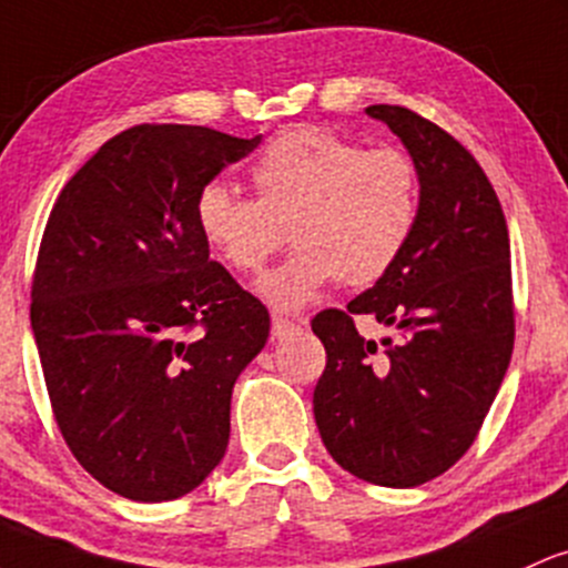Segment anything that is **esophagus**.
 Masks as SVG:
<instances>
[{"instance_id":"1","label":"esophagus","mask_w":568,"mask_h":568,"mask_svg":"<svg viewBox=\"0 0 568 568\" xmlns=\"http://www.w3.org/2000/svg\"><path fill=\"white\" fill-rule=\"evenodd\" d=\"M298 326L296 321H291V317H283V315H272V336L277 339V336H285L288 332H294Z\"/></svg>"}]
</instances>
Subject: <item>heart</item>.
Instances as JSON below:
<instances>
[{
	"mask_svg": "<svg viewBox=\"0 0 568 568\" xmlns=\"http://www.w3.org/2000/svg\"><path fill=\"white\" fill-rule=\"evenodd\" d=\"M255 199L221 183L199 191L193 213L207 245L234 272H258L283 247L296 251L261 277L258 291L296 310L336 277L366 285L396 264L420 213V170L394 145L364 148L317 126L277 134L251 166Z\"/></svg>",
	"mask_w": 568,
	"mask_h": 568,
	"instance_id": "1",
	"label": "heart"
}]
</instances>
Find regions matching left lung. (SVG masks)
I'll list each match as a JSON object with an SVG mask.
<instances>
[{
	"mask_svg": "<svg viewBox=\"0 0 568 568\" xmlns=\"http://www.w3.org/2000/svg\"><path fill=\"white\" fill-rule=\"evenodd\" d=\"M372 118L413 153L420 213L407 247L347 310H321L326 369L313 409L342 469L385 488L445 475L475 445L515 347L509 232L488 174L445 129L398 104ZM399 332L364 341L354 317Z\"/></svg>",
	"mask_w": 568,
	"mask_h": 568,
	"instance_id": "obj_1",
	"label": "left lung"
}]
</instances>
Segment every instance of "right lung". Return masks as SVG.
Segmentation results:
<instances>
[{"instance_id": "right-lung-1", "label": "right lung", "mask_w": 568, "mask_h": 568, "mask_svg": "<svg viewBox=\"0 0 568 568\" xmlns=\"http://www.w3.org/2000/svg\"><path fill=\"white\" fill-rule=\"evenodd\" d=\"M261 142L140 123L104 142L55 199L31 277L51 409L112 494H191L229 445L234 379L270 313L210 258L199 191Z\"/></svg>"}]
</instances>
